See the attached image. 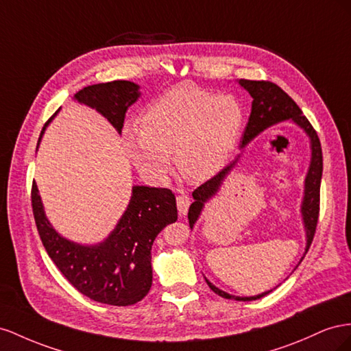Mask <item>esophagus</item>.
Instances as JSON below:
<instances>
[{
  "label": "esophagus",
  "mask_w": 351,
  "mask_h": 351,
  "mask_svg": "<svg viewBox=\"0 0 351 351\" xmlns=\"http://www.w3.org/2000/svg\"><path fill=\"white\" fill-rule=\"evenodd\" d=\"M176 204H178V210L181 215H186L189 204H191V199L186 194H178L176 195Z\"/></svg>",
  "instance_id": "esophagus-1"
}]
</instances>
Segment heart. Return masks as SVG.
<instances>
[{
    "instance_id": "heart-1",
    "label": "heart",
    "mask_w": 351,
    "mask_h": 351,
    "mask_svg": "<svg viewBox=\"0 0 351 351\" xmlns=\"http://www.w3.org/2000/svg\"><path fill=\"white\" fill-rule=\"evenodd\" d=\"M243 119V107L232 95L175 88L145 108L141 128L125 129V147L134 165L153 181L169 175L173 153L186 178L203 181L225 165Z\"/></svg>"
}]
</instances>
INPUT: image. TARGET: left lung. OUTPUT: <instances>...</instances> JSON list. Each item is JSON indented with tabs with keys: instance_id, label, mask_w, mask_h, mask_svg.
Instances as JSON below:
<instances>
[{
	"instance_id": "left-lung-1",
	"label": "left lung",
	"mask_w": 351,
	"mask_h": 351,
	"mask_svg": "<svg viewBox=\"0 0 351 351\" xmlns=\"http://www.w3.org/2000/svg\"><path fill=\"white\" fill-rule=\"evenodd\" d=\"M239 84H241V86L247 89L248 94L253 97L252 113H250L248 123L244 129L241 147H245L256 135L265 131L266 128L288 119L294 120L298 126H302L306 131V134L308 135L310 143H312V162H310L308 173L306 176L304 199L302 206V213H303V220H304L306 234H307V247H306V252H307L316 232L319 208H320L319 207L320 206V179H322L324 157H322V147H320L319 136L313 129L312 123L308 122L306 116H303V112L295 104L294 99L276 84L270 81H248V79H239ZM237 160L229 166H226L225 169L220 170L217 175H215L212 179H208V181H206L203 185H199L193 193L194 203L189 206V212H188V220L191 229L197 222L199 213H202L204 203L217 193V189L220 188V185H222L225 176L229 173V170L235 166ZM206 282L210 287V289H212V291L216 293L217 295L228 300H237V302H252V300H258L272 291V289H270V291H266L263 294H258L254 297H235L222 291V289L216 288L212 282H208L207 279Z\"/></svg>"
}]
</instances>
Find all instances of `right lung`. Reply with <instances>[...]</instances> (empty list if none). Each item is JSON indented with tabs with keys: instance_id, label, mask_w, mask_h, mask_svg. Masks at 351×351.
Listing matches in <instances>:
<instances>
[{
	"instance_id": "right-lung-1",
	"label": "right lung",
	"mask_w": 351,
	"mask_h": 351,
	"mask_svg": "<svg viewBox=\"0 0 351 351\" xmlns=\"http://www.w3.org/2000/svg\"><path fill=\"white\" fill-rule=\"evenodd\" d=\"M138 88L129 81H113L85 86L75 98L101 113L120 134L128 107L139 97ZM53 117L47 120L41 136ZM31 199L38 234L49 258L79 293L110 306H131L148 294L153 282L152 245L158 232L178 219L176 198L170 189L134 186L114 231L104 243L91 247L67 241L54 231L35 182Z\"/></svg>"
}]
</instances>
